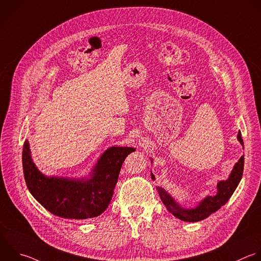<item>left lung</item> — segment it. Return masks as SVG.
<instances>
[{"mask_svg":"<svg viewBox=\"0 0 261 261\" xmlns=\"http://www.w3.org/2000/svg\"><path fill=\"white\" fill-rule=\"evenodd\" d=\"M238 140L244 148V141L242 139L241 132L238 133ZM152 163V160L150 159ZM244 170V154L234 164L230 174L226 180H220L217 184V193L214 196H207L202 201H200L194 208H185L182 207L174 198H173L168 192L163 188L158 187L156 191L159 196L166 206L167 210L174 215L176 218L188 222H197L207 218L212 213L216 212L223 206L231 197L237 187L239 186ZM151 179L154 180V175L150 173Z\"/></svg>","mask_w":261,"mask_h":261,"instance_id":"obj_1","label":"left lung"}]
</instances>
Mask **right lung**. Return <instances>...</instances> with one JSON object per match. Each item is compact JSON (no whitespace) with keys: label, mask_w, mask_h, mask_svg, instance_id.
Here are the masks:
<instances>
[{"label":"right lung","mask_w":261,"mask_h":261,"mask_svg":"<svg viewBox=\"0 0 261 261\" xmlns=\"http://www.w3.org/2000/svg\"><path fill=\"white\" fill-rule=\"evenodd\" d=\"M134 147H109L88 176L80 178L47 176L33 161L29 140L22 149L27 187L33 197L52 214L67 219H87L100 215L111 203L121 167Z\"/></svg>","instance_id":"obj_1"}]
</instances>
